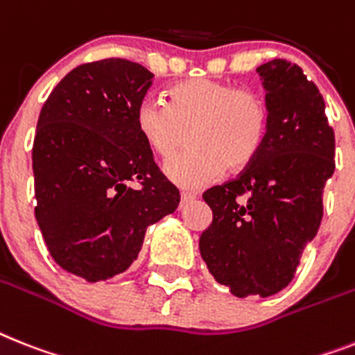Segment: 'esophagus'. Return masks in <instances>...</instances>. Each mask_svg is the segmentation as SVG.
<instances>
[{"label":"esophagus","instance_id":"obj_1","mask_svg":"<svg viewBox=\"0 0 355 355\" xmlns=\"http://www.w3.org/2000/svg\"><path fill=\"white\" fill-rule=\"evenodd\" d=\"M196 196L194 194H189V192H181V207H184L187 203H190V201H194Z\"/></svg>","mask_w":355,"mask_h":355}]
</instances>
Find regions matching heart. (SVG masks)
<instances>
[{
	"label": "heart",
	"instance_id": "heart-1",
	"mask_svg": "<svg viewBox=\"0 0 355 355\" xmlns=\"http://www.w3.org/2000/svg\"><path fill=\"white\" fill-rule=\"evenodd\" d=\"M268 108L257 94L214 79L181 81L168 103L143 99L136 128L159 157L172 156L190 132V150L168 159L165 175L183 189H203L225 168L241 171L256 159L268 136Z\"/></svg>",
	"mask_w": 355,
	"mask_h": 355
}]
</instances>
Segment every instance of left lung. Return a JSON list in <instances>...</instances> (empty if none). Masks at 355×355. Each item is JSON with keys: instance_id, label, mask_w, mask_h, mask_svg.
<instances>
[{"instance_id": "obj_1", "label": "left lung", "mask_w": 355, "mask_h": 355, "mask_svg": "<svg viewBox=\"0 0 355 355\" xmlns=\"http://www.w3.org/2000/svg\"><path fill=\"white\" fill-rule=\"evenodd\" d=\"M256 72L268 136L239 178L205 192L214 218L199 237L207 268L236 297H268L288 286L318 234L324 183L336 168V139L318 87L285 60Z\"/></svg>"}]
</instances>
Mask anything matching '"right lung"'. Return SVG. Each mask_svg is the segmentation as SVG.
Listing matches in <instances>:
<instances>
[{
  "label": "right lung",
  "mask_w": 355,
  "mask_h": 355,
  "mask_svg": "<svg viewBox=\"0 0 355 355\" xmlns=\"http://www.w3.org/2000/svg\"><path fill=\"white\" fill-rule=\"evenodd\" d=\"M152 81L139 63L94 61L70 70L40 112L32 146L36 221L52 259L89 283L127 270L146 227L180 205L136 128ZM134 180L141 189L128 184Z\"/></svg>",
  "instance_id": "obj_1"
}]
</instances>
